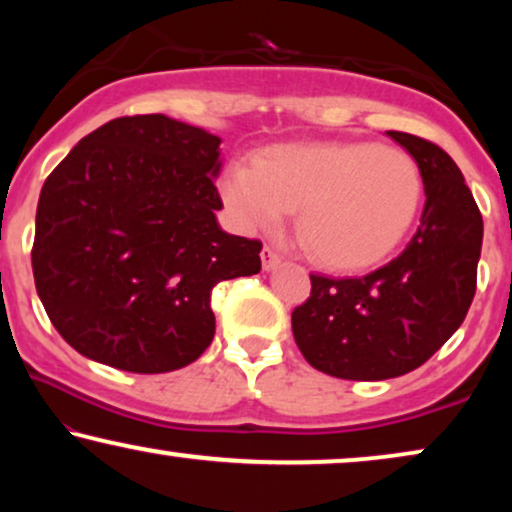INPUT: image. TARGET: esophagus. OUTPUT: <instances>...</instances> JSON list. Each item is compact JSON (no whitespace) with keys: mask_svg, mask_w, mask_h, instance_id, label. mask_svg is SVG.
I'll list each match as a JSON object with an SVG mask.
<instances>
[{"mask_svg":"<svg viewBox=\"0 0 512 512\" xmlns=\"http://www.w3.org/2000/svg\"><path fill=\"white\" fill-rule=\"evenodd\" d=\"M261 263H263V270H272L279 263V254L272 247H263Z\"/></svg>","mask_w":512,"mask_h":512,"instance_id":"obj_1","label":"esophagus"}]
</instances>
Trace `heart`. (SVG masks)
<instances>
[{
    "label": "heart",
    "instance_id": "heart-1",
    "mask_svg": "<svg viewBox=\"0 0 512 512\" xmlns=\"http://www.w3.org/2000/svg\"><path fill=\"white\" fill-rule=\"evenodd\" d=\"M422 172L394 146L373 142L289 144L233 163L221 195L237 226L270 228L298 212V237L312 261L363 270L384 261L412 228Z\"/></svg>",
    "mask_w": 512,
    "mask_h": 512
}]
</instances>
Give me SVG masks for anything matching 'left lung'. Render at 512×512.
<instances>
[{"label":"left lung","mask_w":512,"mask_h":512,"mask_svg":"<svg viewBox=\"0 0 512 512\" xmlns=\"http://www.w3.org/2000/svg\"><path fill=\"white\" fill-rule=\"evenodd\" d=\"M387 135L422 172L417 233L366 277L310 275V298L291 314L305 361L340 380H389L422 366L466 319L478 284L482 214L464 174L429 139Z\"/></svg>","instance_id":"left-lung-1"}]
</instances>
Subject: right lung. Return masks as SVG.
Listing matches in <instances>:
<instances>
[{"mask_svg": "<svg viewBox=\"0 0 512 512\" xmlns=\"http://www.w3.org/2000/svg\"><path fill=\"white\" fill-rule=\"evenodd\" d=\"M219 144L163 114L123 116L48 174L32 272L48 319L76 352L151 375L209 347L212 289L256 275L263 247L216 221Z\"/></svg>", "mask_w": 512, "mask_h": 512, "instance_id": "right-lung-1", "label": "right lung"}]
</instances>
